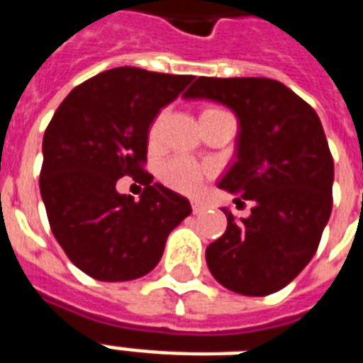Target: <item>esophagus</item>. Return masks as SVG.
<instances>
[{"mask_svg":"<svg viewBox=\"0 0 363 363\" xmlns=\"http://www.w3.org/2000/svg\"><path fill=\"white\" fill-rule=\"evenodd\" d=\"M205 211V205L201 203V201H198V199H192V213L194 215H199V213H203Z\"/></svg>","mask_w":363,"mask_h":363,"instance_id":"34e87169","label":"esophagus"}]
</instances>
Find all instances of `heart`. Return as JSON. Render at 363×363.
<instances>
[{"instance_id":"b5f03b06","label":"heart","mask_w":363,"mask_h":363,"mask_svg":"<svg viewBox=\"0 0 363 363\" xmlns=\"http://www.w3.org/2000/svg\"><path fill=\"white\" fill-rule=\"evenodd\" d=\"M216 113H228V111L220 109V107H216V105H207V107L201 111V118L209 115H216ZM164 116L165 113L162 111V113H158V115L154 116V121L148 125V145H156V143H158ZM207 175H209V169H205V167H201V165L192 162V160L181 158V156L167 160L164 164V167H162V171H160V179H162V182H164L165 186L181 194L198 192L199 186H201V182L205 181V177Z\"/></svg>"}]
</instances>
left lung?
<instances>
[{
	"instance_id": "left-lung-1",
	"label": "left lung",
	"mask_w": 363,
	"mask_h": 363,
	"mask_svg": "<svg viewBox=\"0 0 363 363\" xmlns=\"http://www.w3.org/2000/svg\"><path fill=\"white\" fill-rule=\"evenodd\" d=\"M184 98L213 99L238 115V160L218 188L252 203L205 250L222 286L242 296L279 292L315 256L332 215L333 158L320 118L282 82L199 77Z\"/></svg>"
}]
</instances>
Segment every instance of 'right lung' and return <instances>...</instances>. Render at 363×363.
<instances>
[{"label": "right lung", "mask_w": 363, "mask_h": 363, "mask_svg": "<svg viewBox=\"0 0 363 363\" xmlns=\"http://www.w3.org/2000/svg\"><path fill=\"white\" fill-rule=\"evenodd\" d=\"M139 67H115L75 86L43 137L41 198L67 258L98 281H133L158 265L171 230L192 207L162 184L141 199L116 192V181H150L148 125L192 82Z\"/></svg>", "instance_id": "1"}]
</instances>
